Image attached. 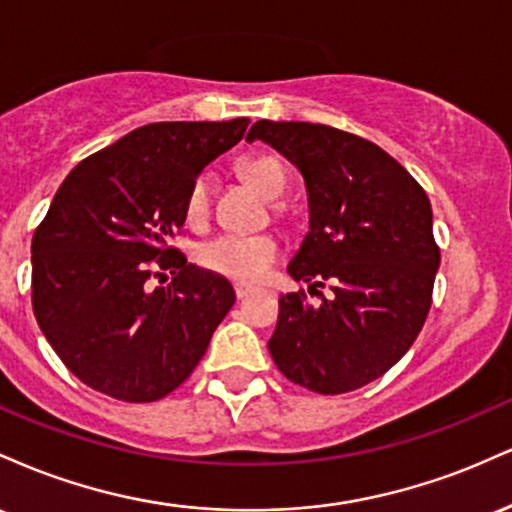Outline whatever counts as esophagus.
Masks as SVG:
<instances>
[{
	"instance_id": "esophagus-1",
	"label": "esophagus",
	"mask_w": 512,
	"mask_h": 512,
	"mask_svg": "<svg viewBox=\"0 0 512 512\" xmlns=\"http://www.w3.org/2000/svg\"><path fill=\"white\" fill-rule=\"evenodd\" d=\"M233 289H236V296L240 298V301H243V298H248L250 293L255 291V289H252V286H248V284H240V281H238L236 286H233Z\"/></svg>"
}]
</instances>
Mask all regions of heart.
Returning a JSON list of instances; mask_svg holds the SVG:
<instances>
[{"label": "heart", "mask_w": 512, "mask_h": 512, "mask_svg": "<svg viewBox=\"0 0 512 512\" xmlns=\"http://www.w3.org/2000/svg\"><path fill=\"white\" fill-rule=\"evenodd\" d=\"M238 173L267 199L284 195L286 175L284 163L274 154H250L238 161ZM209 214V182L197 178L192 182L190 195L185 202V216L192 226L202 223ZM276 240L269 236H219L199 245L197 262L209 272L226 276V279L260 281L276 257Z\"/></svg>", "instance_id": "heart-1"}]
</instances>
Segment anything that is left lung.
I'll list each match as a JSON object with an SVG mask.
<instances>
[{
    "label": "left lung",
    "mask_w": 512,
    "mask_h": 512,
    "mask_svg": "<svg viewBox=\"0 0 512 512\" xmlns=\"http://www.w3.org/2000/svg\"><path fill=\"white\" fill-rule=\"evenodd\" d=\"M269 144L301 170L308 233L289 274L303 293L279 298L269 354L291 383L342 395L373 383L409 351L424 327L440 250L419 185L378 144L313 122L260 120L248 142Z\"/></svg>",
    "instance_id": "obj_1"
}]
</instances>
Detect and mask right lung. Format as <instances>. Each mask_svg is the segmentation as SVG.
<instances>
[{"instance_id": "1", "label": "right lung", "mask_w": 512, "mask_h": 512, "mask_svg": "<svg viewBox=\"0 0 512 512\" xmlns=\"http://www.w3.org/2000/svg\"><path fill=\"white\" fill-rule=\"evenodd\" d=\"M248 122L144 125L64 178L33 236V313L81 383L154 402L204 356L236 291L168 240L185 223L192 182L243 139ZM158 268L176 276L154 290Z\"/></svg>"}]
</instances>
